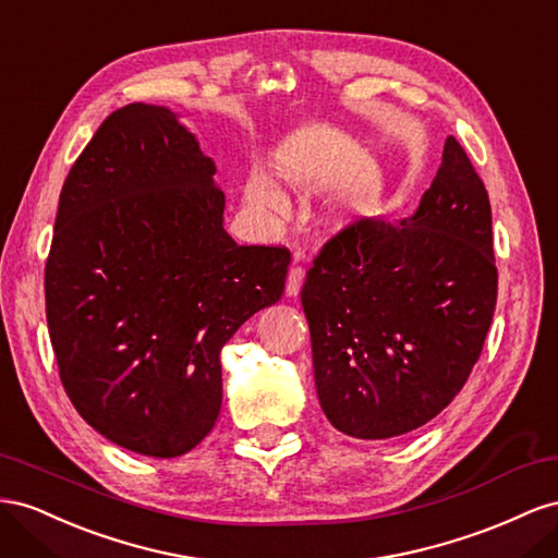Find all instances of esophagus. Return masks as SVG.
Returning a JSON list of instances; mask_svg holds the SVG:
<instances>
[{"instance_id": "1", "label": "esophagus", "mask_w": 558, "mask_h": 558, "mask_svg": "<svg viewBox=\"0 0 558 558\" xmlns=\"http://www.w3.org/2000/svg\"><path fill=\"white\" fill-rule=\"evenodd\" d=\"M304 278H306V270L301 266H292L290 274H288V288H284V292H288V296H296L301 292V284H304Z\"/></svg>"}]
</instances>
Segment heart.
I'll return each mask as SVG.
<instances>
[{
    "mask_svg": "<svg viewBox=\"0 0 558 558\" xmlns=\"http://www.w3.org/2000/svg\"><path fill=\"white\" fill-rule=\"evenodd\" d=\"M245 203L252 210H259V213L282 215L288 210V201H284L282 191L262 172L250 174V180L245 184ZM372 205H374V198L369 191L350 194L339 203H333V208L329 210V221L337 229L357 227L360 221H364L372 215Z\"/></svg>",
    "mask_w": 558,
    "mask_h": 558,
    "instance_id": "1",
    "label": "heart"
}]
</instances>
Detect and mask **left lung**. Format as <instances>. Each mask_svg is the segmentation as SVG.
<instances>
[{
    "label": "left lung",
    "instance_id": "8db88e82",
    "mask_svg": "<svg viewBox=\"0 0 558 558\" xmlns=\"http://www.w3.org/2000/svg\"><path fill=\"white\" fill-rule=\"evenodd\" d=\"M496 296L486 186L449 135L416 213L343 229L306 274L301 306L329 423L390 439L433 421L480 360Z\"/></svg>",
    "mask_w": 558,
    "mask_h": 558
}]
</instances>
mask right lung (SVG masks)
Instances as JSON below:
<instances>
[{"label": "right lung", "instance_id": "obj_1", "mask_svg": "<svg viewBox=\"0 0 558 558\" xmlns=\"http://www.w3.org/2000/svg\"><path fill=\"white\" fill-rule=\"evenodd\" d=\"M215 161L178 114H109L60 191L46 323L82 418L119 447L174 458L215 427L219 353L282 296L290 250L225 231Z\"/></svg>", "mask_w": 558, "mask_h": 558}]
</instances>
